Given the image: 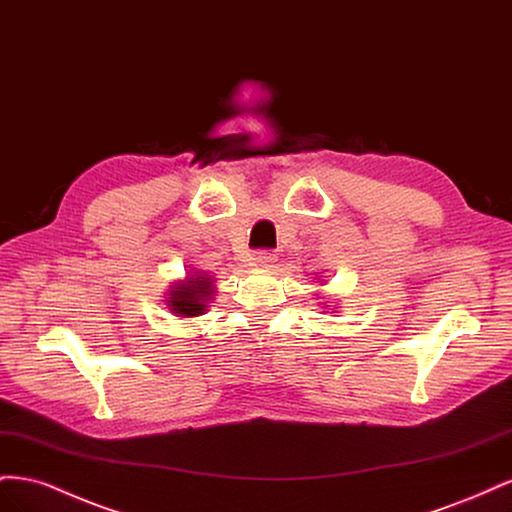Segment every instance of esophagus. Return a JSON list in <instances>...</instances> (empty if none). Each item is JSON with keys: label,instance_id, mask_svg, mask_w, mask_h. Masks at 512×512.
<instances>
[{"label": "esophagus", "instance_id": "34e87169", "mask_svg": "<svg viewBox=\"0 0 512 512\" xmlns=\"http://www.w3.org/2000/svg\"><path fill=\"white\" fill-rule=\"evenodd\" d=\"M275 260H277V256L273 252H258L254 256V262H256L258 267H262V269H271Z\"/></svg>", "mask_w": 512, "mask_h": 512}]
</instances>
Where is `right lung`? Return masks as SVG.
<instances>
[{
	"instance_id": "1",
	"label": "right lung",
	"mask_w": 512,
	"mask_h": 512,
	"mask_svg": "<svg viewBox=\"0 0 512 512\" xmlns=\"http://www.w3.org/2000/svg\"><path fill=\"white\" fill-rule=\"evenodd\" d=\"M213 294V275L205 271H194L192 275H185L183 280L170 286L166 307L170 309V314L179 318H196L207 312L209 303L213 301Z\"/></svg>"
}]
</instances>
